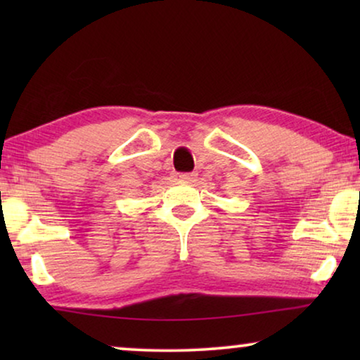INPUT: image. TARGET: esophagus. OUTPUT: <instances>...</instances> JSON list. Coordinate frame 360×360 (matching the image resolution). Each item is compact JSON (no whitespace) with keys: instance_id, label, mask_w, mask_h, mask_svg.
I'll list each match as a JSON object with an SVG mask.
<instances>
[{"instance_id":"obj_1","label":"esophagus","mask_w":360,"mask_h":360,"mask_svg":"<svg viewBox=\"0 0 360 360\" xmlns=\"http://www.w3.org/2000/svg\"><path fill=\"white\" fill-rule=\"evenodd\" d=\"M179 179H180L181 181H195L196 174H193V172H191V174H180Z\"/></svg>"}]
</instances>
